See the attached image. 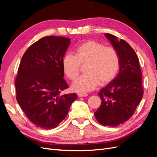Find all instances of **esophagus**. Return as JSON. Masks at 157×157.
<instances>
[{"label": "esophagus", "mask_w": 157, "mask_h": 157, "mask_svg": "<svg viewBox=\"0 0 157 157\" xmlns=\"http://www.w3.org/2000/svg\"><path fill=\"white\" fill-rule=\"evenodd\" d=\"M77 95L78 97H86L88 96L87 94H84V93H78Z\"/></svg>", "instance_id": "1"}]
</instances>
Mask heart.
I'll return each instance as SVG.
<instances>
[{"label":"heart","instance_id":"obj_1","mask_svg":"<svg viewBox=\"0 0 157 157\" xmlns=\"http://www.w3.org/2000/svg\"><path fill=\"white\" fill-rule=\"evenodd\" d=\"M80 64H86V73L79 76L71 88L75 92L82 93L96 88L99 83L104 85L113 80L119 69L120 59L115 49L89 40L77 46L75 55L67 53L62 59L63 71L71 80L77 77Z\"/></svg>","mask_w":157,"mask_h":157}]
</instances>
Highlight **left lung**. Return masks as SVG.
Segmentation results:
<instances>
[{
  "label": "left lung",
  "mask_w": 157,
  "mask_h": 157,
  "mask_svg": "<svg viewBox=\"0 0 157 157\" xmlns=\"http://www.w3.org/2000/svg\"><path fill=\"white\" fill-rule=\"evenodd\" d=\"M105 35L119 56V73L98 93L101 103L94 115L101 124L115 127L130 119L141 101L142 74L139 59L130 44L109 33Z\"/></svg>",
  "instance_id": "1"
}]
</instances>
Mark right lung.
I'll use <instances>...</instances> for the list:
<instances>
[{"mask_svg":"<svg viewBox=\"0 0 157 157\" xmlns=\"http://www.w3.org/2000/svg\"><path fill=\"white\" fill-rule=\"evenodd\" d=\"M71 39L47 36L23 54L16 78V99L33 124L44 130L59 125L68 114L77 94L61 95L68 88L62 59Z\"/></svg>","mask_w":157,"mask_h":157,"instance_id":"add662e5","label":"right lung"}]
</instances>
